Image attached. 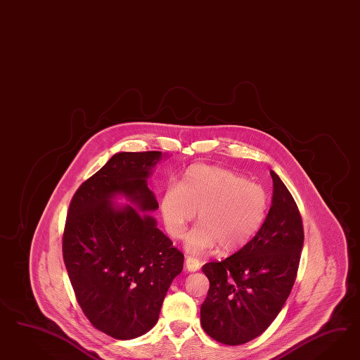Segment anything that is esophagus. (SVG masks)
Masks as SVG:
<instances>
[{
  "instance_id": "34e87169",
  "label": "esophagus",
  "mask_w": 360,
  "mask_h": 360,
  "mask_svg": "<svg viewBox=\"0 0 360 360\" xmlns=\"http://www.w3.org/2000/svg\"><path fill=\"white\" fill-rule=\"evenodd\" d=\"M185 266L188 272H196V271H199V268H200V262H199L198 259H195V257L187 256L185 260Z\"/></svg>"
}]
</instances>
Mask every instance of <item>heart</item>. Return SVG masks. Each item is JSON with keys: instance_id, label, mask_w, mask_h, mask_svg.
<instances>
[{"instance_id": "obj_1", "label": "heart", "mask_w": 360, "mask_h": 360, "mask_svg": "<svg viewBox=\"0 0 360 360\" xmlns=\"http://www.w3.org/2000/svg\"><path fill=\"white\" fill-rule=\"evenodd\" d=\"M271 196L265 187L245 175L218 166L194 165L178 185L160 199L165 229L182 239L198 214V226L186 239L188 253H205L220 247L233 253L251 243L268 217Z\"/></svg>"}]
</instances>
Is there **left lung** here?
<instances>
[{
  "instance_id": "1",
  "label": "left lung",
  "mask_w": 360,
  "mask_h": 360,
  "mask_svg": "<svg viewBox=\"0 0 360 360\" xmlns=\"http://www.w3.org/2000/svg\"><path fill=\"white\" fill-rule=\"evenodd\" d=\"M272 206L248 245L202 266L210 281L200 306L203 330L219 343L238 346L262 335L295 285L304 226L295 199L271 170Z\"/></svg>"
}]
</instances>
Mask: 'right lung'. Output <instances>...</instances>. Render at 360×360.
<instances>
[{
    "label": "right lung",
    "instance_id": "1",
    "mask_svg": "<svg viewBox=\"0 0 360 360\" xmlns=\"http://www.w3.org/2000/svg\"><path fill=\"white\" fill-rule=\"evenodd\" d=\"M161 158V152L116 153L80 185L68 208L65 269L83 313L112 338L148 333L184 269V253L143 214L158 208L148 178ZM116 195L131 205L115 207Z\"/></svg>",
    "mask_w": 360,
    "mask_h": 360
}]
</instances>
